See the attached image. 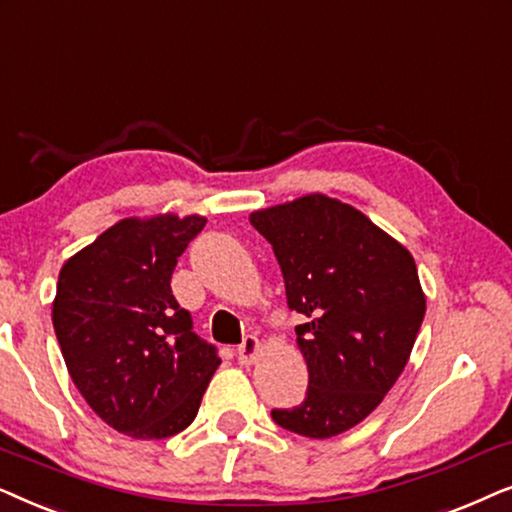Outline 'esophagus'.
I'll return each instance as SVG.
<instances>
[{"mask_svg":"<svg viewBox=\"0 0 512 512\" xmlns=\"http://www.w3.org/2000/svg\"><path fill=\"white\" fill-rule=\"evenodd\" d=\"M260 339L257 337H245L243 339V344L238 346L236 349V356H238V363L241 365H250V363H255L257 360V356H260Z\"/></svg>","mask_w":512,"mask_h":512,"instance_id":"34e87169","label":"esophagus"}]
</instances>
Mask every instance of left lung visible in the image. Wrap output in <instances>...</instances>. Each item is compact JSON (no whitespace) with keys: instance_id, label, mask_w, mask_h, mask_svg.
Returning <instances> with one entry per match:
<instances>
[{"instance_id":"1","label":"left lung","mask_w":512,"mask_h":512,"mask_svg":"<svg viewBox=\"0 0 512 512\" xmlns=\"http://www.w3.org/2000/svg\"><path fill=\"white\" fill-rule=\"evenodd\" d=\"M281 264L309 367L302 405L271 410L285 431L332 438L377 410L403 374L426 313L412 255L360 210L309 194L250 215Z\"/></svg>"}]
</instances>
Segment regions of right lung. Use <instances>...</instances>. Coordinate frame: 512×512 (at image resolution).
<instances>
[{"instance_id":"1","label":"right lung","mask_w":512,"mask_h":512,"mask_svg":"<svg viewBox=\"0 0 512 512\" xmlns=\"http://www.w3.org/2000/svg\"><path fill=\"white\" fill-rule=\"evenodd\" d=\"M203 227L199 215L131 217L60 269L53 327L67 370L91 410L131 438L185 431L220 365L170 290Z\"/></svg>"}]
</instances>
